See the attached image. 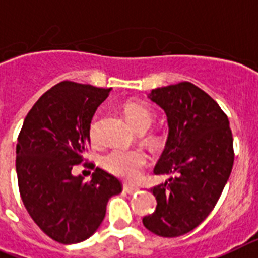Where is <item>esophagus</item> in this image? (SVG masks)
<instances>
[{"instance_id":"34e87169","label":"esophagus","mask_w":258,"mask_h":258,"mask_svg":"<svg viewBox=\"0 0 258 258\" xmlns=\"http://www.w3.org/2000/svg\"><path fill=\"white\" fill-rule=\"evenodd\" d=\"M123 190H124L125 194L135 195L136 192L139 190V188H138V187H134V185H128V184H124V185H123Z\"/></svg>"}]
</instances>
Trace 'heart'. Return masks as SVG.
Returning <instances> with one entry per match:
<instances>
[{"label":"heart","instance_id":"b5f03b06","mask_svg":"<svg viewBox=\"0 0 258 258\" xmlns=\"http://www.w3.org/2000/svg\"><path fill=\"white\" fill-rule=\"evenodd\" d=\"M124 114L130 124L136 131L148 130L154 122V112L144 104L128 103L125 104ZM99 124V115H95L89 125V135L91 140H95L96 131ZM147 164V156L144 152L138 150H112L104 155V168L119 177L135 179L140 171Z\"/></svg>","mask_w":258,"mask_h":258}]
</instances>
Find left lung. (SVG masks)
Returning <instances> with one entry per match:
<instances>
[{
  "label": "left lung",
  "instance_id": "obj_1",
  "mask_svg": "<svg viewBox=\"0 0 258 258\" xmlns=\"http://www.w3.org/2000/svg\"><path fill=\"white\" fill-rule=\"evenodd\" d=\"M164 110L168 139L155 175H168L151 189L156 209L143 217L144 227L162 237L194 231L215 208L233 167V138L219 104L189 82L148 94Z\"/></svg>",
  "mask_w": 258,
  "mask_h": 258
}]
</instances>
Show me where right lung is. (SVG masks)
Listing matches in <instances>:
<instances>
[{
    "label": "right lung",
    "mask_w": 258,
    "mask_h": 258,
    "mask_svg": "<svg viewBox=\"0 0 258 258\" xmlns=\"http://www.w3.org/2000/svg\"><path fill=\"white\" fill-rule=\"evenodd\" d=\"M110 91L60 82L35 102L18 135L21 199L43 233L60 244L93 236L106 216L108 199L122 192L120 181L99 167L90 181L71 172L85 160L90 122Z\"/></svg>",
    "instance_id": "right-lung-1"
}]
</instances>
